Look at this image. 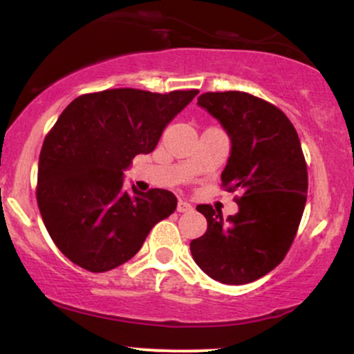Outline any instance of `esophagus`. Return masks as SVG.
Here are the masks:
<instances>
[{"label":"esophagus","instance_id":"esophagus-1","mask_svg":"<svg viewBox=\"0 0 354 354\" xmlns=\"http://www.w3.org/2000/svg\"><path fill=\"white\" fill-rule=\"evenodd\" d=\"M176 209L180 211V213H188V211L193 209V205H191V203H188V201H183V200H180V201H178Z\"/></svg>","mask_w":354,"mask_h":354}]
</instances>
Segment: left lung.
Segmentation results:
<instances>
[{
    "instance_id": "left-lung-1",
    "label": "left lung",
    "mask_w": 354,
    "mask_h": 354,
    "mask_svg": "<svg viewBox=\"0 0 354 354\" xmlns=\"http://www.w3.org/2000/svg\"><path fill=\"white\" fill-rule=\"evenodd\" d=\"M198 104L216 118L231 140L221 181L239 191V211L200 205L208 230L191 241L196 265L225 284H246L274 270L301 221L308 169L295 126L279 108L243 91L205 93Z\"/></svg>"
}]
</instances>
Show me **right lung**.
I'll return each instance as SVG.
<instances>
[{
    "mask_svg": "<svg viewBox=\"0 0 354 354\" xmlns=\"http://www.w3.org/2000/svg\"><path fill=\"white\" fill-rule=\"evenodd\" d=\"M196 95L118 88L64 108L43 141L36 200L51 239L75 265L91 273L123 265L176 209L168 189L126 191L123 171L136 154L156 148L166 124Z\"/></svg>",
    "mask_w": 354,
    "mask_h": 354,
    "instance_id": "1",
    "label": "right lung"
}]
</instances>
